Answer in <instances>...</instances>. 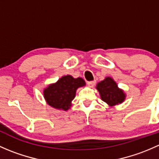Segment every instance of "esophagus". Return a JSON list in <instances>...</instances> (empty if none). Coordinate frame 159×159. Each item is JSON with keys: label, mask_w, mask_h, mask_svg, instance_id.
Instances as JSON below:
<instances>
[{"label": "esophagus", "mask_w": 159, "mask_h": 159, "mask_svg": "<svg viewBox=\"0 0 159 159\" xmlns=\"http://www.w3.org/2000/svg\"><path fill=\"white\" fill-rule=\"evenodd\" d=\"M95 84V81H88V85L89 86L90 88H93Z\"/></svg>", "instance_id": "esophagus-1"}]
</instances>
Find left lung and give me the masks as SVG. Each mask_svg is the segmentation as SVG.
I'll list each match as a JSON object with an SVG mask.
<instances>
[{
  "label": "left lung",
  "mask_w": 159,
  "mask_h": 159,
  "mask_svg": "<svg viewBox=\"0 0 159 159\" xmlns=\"http://www.w3.org/2000/svg\"><path fill=\"white\" fill-rule=\"evenodd\" d=\"M100 97L109 107H114L124 102L126 94L122 89H119L115 80L111 77H106L96 85Z\"/></svg>",
  "instance_id": "8db88e82"
}]
</instances>
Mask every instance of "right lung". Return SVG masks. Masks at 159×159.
<instances>
[{
  "label": "right lung",
  "mask_w": 159,
  "mask_h": 159,
  "mask_svg": "<svg viewBox=\"0 0 159 159\" xmlns=\"http://www.w3.org/2000/svg\"><path fill=\"white\" fill-rule=\"evenodd\" d=\"M85 84L83 78H75L70 75H65L44 89V98L51 107L66 111L71 107V102L75 98L77 89Z\"/></svg>",
  "instance_id": "obj_1"
}]
</instances>
